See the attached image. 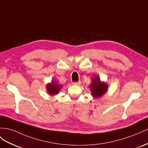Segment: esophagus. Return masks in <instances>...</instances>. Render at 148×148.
I'll use <instances>...</instances> for the list:
<instances>
[{"label":"esophagus","mask_w":148,"mask_h":148,"mask_svg":"<svg viewBox=\"0 0 148 148\" xmlns=\"http://www.w3.org/2000/svg\"><path fill=\"white\" fill-rule=\"evenodd\" d=\"M73 85H75V86H79L81 84V82L79 81V82H74L73 83Z\"/></svg>","instance_id":"1"}]
</instances>
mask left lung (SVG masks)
<instances>
[{"instance_id": "8db88e82", "label": "left lung", "mask_w": 148, "mask_h": 148, "mask_svg": "<svg viewBox=\"0 0 148 148\" xmlns=\"http://www.w3.org/2000/svg\"><path fill=\"white\" fill-rule=\"evenodd\" d=\"M91 89L92 95L96 98L102 96L106 92L108 89V85L104 82L100 81L99 77H96L92 79V84L90 86Z\"/></svg>"}]
</instances>
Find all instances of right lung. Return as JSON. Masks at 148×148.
I'll return each mask as SVG.
<instances>
[{
	"label": "right lung",
	"mask_w": 148,
	"mask_h": 148,
	"mask_svg": "<svg viewBox=\"0 0 148 148\" xmlns=\"http://www.w3.org/2000/svg\"><path fill=\"white\" fill-rule=\"evenodd\" d=\"M62 88V86H59L55 82L52 81L51 84L47 86V90L51 95H55L58 93L60 89Z\"/></svg>",
	"instance_id": "obj_1"
}]
</instances>
